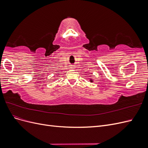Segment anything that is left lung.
Segmentation results:
<instances>
[{"label":"left lung","instance_id":"left-lung-1","mask_svg":"<svg viewBox=\"0 0 148 148\" xmlns=\"http://www.w3.org/2000/svg\"><path fill=\"white\" fill-rule=\"evenodd\" d=\"M91 82H92V80H91Z\"/></svg>","mask_w":148,"mask_h":148}]
</instances>
